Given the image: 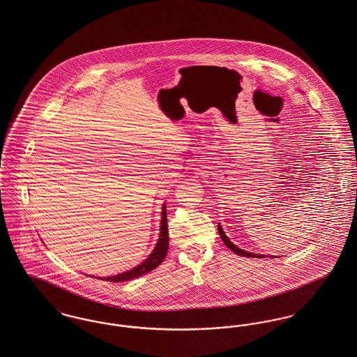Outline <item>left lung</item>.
I'll use <instances>...</instances> for the list:
<instances>
[{
	"label": "left lung",
	"mask_w": 357,
	"mask_h": 357,
	"mask_svg": "<svg viewBox=\"0 0 357 357\" xmlns=\"http://www.w3.org/2000/svg\"><path fill=\"white\" fill-rule=\"evenodd\" d=\"M218 233H220V236H221V238H222V241L225 243V245H227L229 250H231L236 255H240V257H247V258H264V255H258V254H251V252H247V251H243L241 248H238V247H236L229 238H227V234H225V231L222 230V227L221 225H218Z\"/></svg>",
	"instance_id": "left-lung-1"
}]
</instances>
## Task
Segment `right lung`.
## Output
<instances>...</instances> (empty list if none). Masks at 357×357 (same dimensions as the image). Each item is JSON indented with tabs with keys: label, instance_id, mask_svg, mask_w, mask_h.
<instances>
[{
	"label": "right lung",
	"instance_id": "1",
	"mask_svg": "<svg viewBox=\"0 0 357 357\" xmlns=\"http://www.w3.org/2000/svg\"><path fill=\"white\" fill-rule=\"evenodd\" d=\"M167 248H169V230H167V218H166V207L163 204L162 207V220H161V233H160V238L157 243L155 250L153 251V254L144 260L142 264H139L137 267L132 268L130 271L121 273L119 275H113V277H107V278H102L105 281L109 282H124V281H130L133 278L142 277L144 274H147L149 271L154 270L155 267H158L162 263L166 254H167Z\"/></svg>",
	"mask_w": 357,
	"mask_h": 357
}]
</instances>
